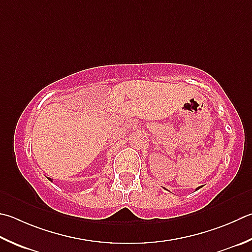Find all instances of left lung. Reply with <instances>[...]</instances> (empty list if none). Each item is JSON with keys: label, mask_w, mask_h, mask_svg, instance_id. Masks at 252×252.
<instances>
[{"label": "left lung", "mask_w": 252, "mask_h": 252, "mask_svg": "<svg viewBox=\"0 0 252 252\" xmlns=\"http://www.w3.org/2000/svg\"><path fill=\"white\" fill-rule=\"evenodd\" d=\"M199 189H202V186H199V187H197V189H196V190H198Z\"/></svg>", "instance_id": "left-lung-1"}]
</instances>
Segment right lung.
Segmentation results:
<instances>
[{
    "label": "right lung",
    "mask_w": 252,
    "mask_h": 252,
    "mask_svg": "<svg viewBox=\"0 0 252 252\" xmlns=\"http://www.w3.org/2000/svg\"><path fill=\"white\" fill-rule=\"evenodd\" d=\"M48 178V180L50 181V182H53V178H50V177H47Z\"/></svg>",
    "instance_id": "obj_1"
}]
</instances>
